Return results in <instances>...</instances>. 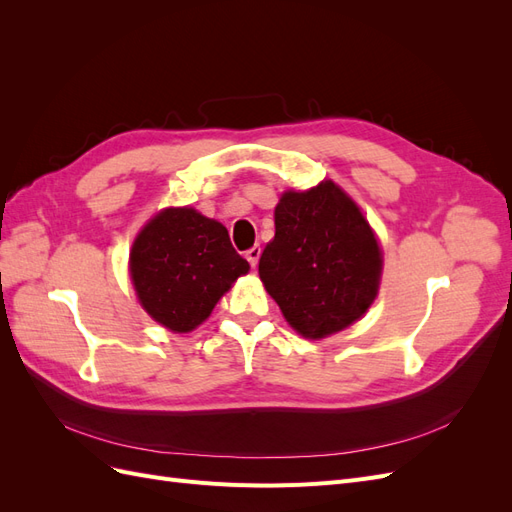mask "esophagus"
Returning a JSON list of instances; mask_svg holds the SVG:
<instances>
[{"mask_svg":"<svg viewBox=\"0 0 512 512\" xmlns=\"http://www.w3.org/2000/svg\"><path fill=\"white\" fill-rule=\"evenodd\" d=\"M260 254H262V247H260V245H254V247H250V250L245 252V258H247V262H250L252 267H256L258 260H260Z\"/></svg>","mask_w":512,"mask_h":512,"instance_id":"obj_1","label":"esophagus"}]
</instances>
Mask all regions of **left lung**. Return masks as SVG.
I'll return each instance as SVG.
<instances>
[{
    "label": "left lung",
    "instance_id": "8db88e82",
    "mask_svg": "<svg viewBox=\"0 0 512 512\" xmlns=\"http://www.w3.org/2000/svg\"><path fill=\"white\" fill-rule=\"evenodd\" d=\"M380 271L374 232L333 181L280 198L258 273L294 331L320 339L350 327L374 303Z\"/></svg>",
    "mask_w": 512,
    "mask_h": 512
}]
</instances>
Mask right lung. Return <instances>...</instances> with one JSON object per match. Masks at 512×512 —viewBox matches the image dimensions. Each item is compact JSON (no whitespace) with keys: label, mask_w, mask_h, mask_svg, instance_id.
Wrapping results in <instances>:
<instances>
[{"label":"right lung","mask_w":512,"mask_h":512,"mask_svg":"<svg viewBox=\"0 0 512 512\" xmlns=\"http://www.w3.org/2000/svg\"><path fill=\"white\" fill-rule=\"evenodd\" d=\"M250 265L228 230L198 211L164 209L136 237L130 275L147 314L175 333L205 322L215 303Z\"/></svg>","instance_id":"right-lung-1"}]
</instances>
